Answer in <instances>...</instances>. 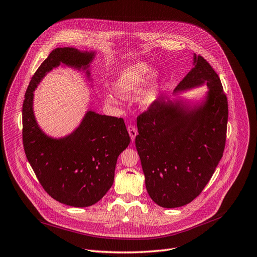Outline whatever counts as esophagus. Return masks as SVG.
Here are the masks:
<instances>
[{
	"label": "esophagus",
	"mask_w": 257,
	"mask_h": 257,
	"mask_svg": "<svg viewBox=\"0 0 257 257\" xmlns=\"http://www.w3.org/2000/svg\"><path fill=\"white\" fill-rule=\"evenodd\" d=\"M127 130H128V132H129V136H130V138H131V141L135 142L136 137L138 136V129H137V127H136L135 125H129V126L127 127Z\"/></svg>",
	"instance_id": "34e87169"
}]
</instances>
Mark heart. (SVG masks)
Returning <instances> with one entry per match:
<instances>
[{
	"mask_svg": "<svg viewBox=\"0 0 257 257\" xmlns=\"http://www.w3.org/2000/svg\"><path fill=\"white\" fill-rule=\"evenodd\" d=\"M150 71V67L146 63H133L122 68L113 84V89L116 94L121 97H130L135 95L143 85L147 74ZM160 77L156 72H152L147 79L146 85L143 89L140 96L141 104L145 107L150 106L158 96ZM107 102L116 104V99L113 96H107Z\"/></svg>",
	"mask_w": 257,
	"mask_h": 257,
	"instance_id": "1",
	"label": "heart"
}]
</instances>
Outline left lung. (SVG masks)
<instances>
[{
	"mask_svg": "<svg viewBox=\"0 0 257 257\" xmlns=\"http://www.w3.org/2000/svg\"><path fill=\"white\" fill-rule=\"evenodd\" d=\"M194 65L175 91L206 83L210 90L204 105L187 111L159 97L137 118L136 147L146 189L164 208L182 207L198 196L225 150L227 95L218 74L202 55L194 54Z\"/></svg>",
	"mask_w": 257,
	"mask_h": 257,
	"instance_id": "8db88e82",
	"label": "left lung"
}]
</instances>
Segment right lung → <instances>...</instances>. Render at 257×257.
<instances>
[{"label":"right lung","mask_w":257,"mask_h":257,"mask_svg":"<svg viewBox=\"0 0 257 257\" xmlns=\"http://www.w3.org/2000/svg\"><path fill=\"white\" fill-rule=\"evenodd\" d=\"M93 55L71 47L53 49L33 74L22 110L23 145L31 168L44 190L71 207H89L108 192L117 158L128 147L130 137L122 118L88 111L70 136L51 139L42 132L33 115V90L46 72L61 63L86 69Z\"/></svg>","instance_id":"add662e5"}]
</instances>
